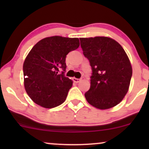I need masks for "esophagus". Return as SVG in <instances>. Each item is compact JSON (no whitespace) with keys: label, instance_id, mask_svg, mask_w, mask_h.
Masks as SVG:
<instances>
[{"label":"esophagus","instance_id":"34e87169","mask_svg":"<svg viewBox=\"0 0 149 149\" xmlns=\"http://www.w3.org/2000/svg\"><path fill=\"white\" fill-rule=\"evenodd\" d=\"M73 81H74V83H79L81 81V79H77V78H73Z\"/></svg>","mask_w":149,"mask_h":149}]
</instances>
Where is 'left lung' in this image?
Instances as JSON below:
<instances>
[{"label": "left lung", "mask_w": 149, "mask_h": 149, "mask_svg": "<svg viewBox=\"0 0 149 149\" xmlns=\"http://www.w3.org/2000/svg\"><path fill=\"white\" fill-rule=\"evenodd\" d=\"M83 55L92 69L91 86L85 93L98 109L113 108L124 98L132 75L131 63L119 42L107 36L80 38Z\"/></svg>", "instance_id": "8db88e82"}]
</instances>
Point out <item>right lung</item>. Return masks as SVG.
<instances>
[{
  "instance_id": "add662e5",
  "label": "right lung",
  "mask_w": 149,
  "mask_h": 149,
  "mask_svg": "<svg viewBox=\"0 0 149 149\" xmlns=\"http://www.w3.org/2000/svg\"><path fill=\"white\" fill-rule=\"evenodd\" d=\"M79 45L78 38L54 36L42 38L32 48L24 62V84L34 103L52 109L66 100L73 83L64 75L66 57Z\"/></svg>"
}]
</instances>
